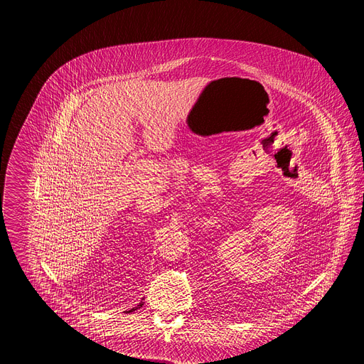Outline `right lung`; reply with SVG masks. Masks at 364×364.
<instances>
[{
	"instance_id": "obj_1",
	"label": "right lung",
	"mask_w": 364,
	"mask_h": 364,
	"mask_svg": "<svg viewBox=\"0 0 364 364\" xmlns=\"http://www.w3.org/2000/svg\"><path fill=\"white\" fill-rule=\"evenodd\" d=\"M144 298L141 299V301H140V303H139V304H136V306H134V307H132V309H128V311H125V312H127V314H129V312H133V311H136V309H141V307H143L144 306Z\"/></svg>"
}]
</instances>
